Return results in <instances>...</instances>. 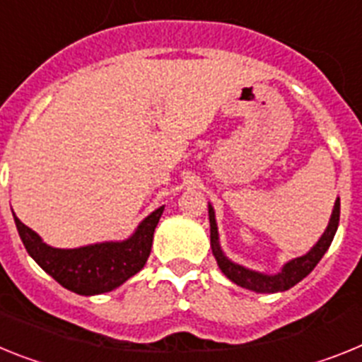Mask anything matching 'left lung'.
I'll return each instance as SVG.
<instances>
[{
	"label": "left lung",
	"mask_w": 362,
	"mask_h": 362,
	"mask_svg": "<svg viewBox=\"0 0 362 362\" xmlns=\"http://www.w3.org/2000/svg\"><path fill=\"white\" fill-rule=\"evenodd\" d=\"M339 218H341V199L337 197L335 205H333L332 218H329V223L328 227H326V230H324L322 236L319 238V242L315 243L310 251L305 252V255L298 256V258H293V260H289L287 264H284L280 273L265 274V273H260V271H252L249 269V267H243V265L240 264H234L230 258L225 256V252L221 251V245H219V234H218V223H216L214 206L209 203L212 255H214L221 273H223L230 282L236 284V286L251 289V291L255 293L287 291L289 287L296 286V284L300 282L302 278L308 276V274L315 269V265L319 264L320 258L324 256V252L328 251L329 245H332L333 242V236H335L337 233V227H339Z\"/></svg>",
	"instance_id": "obj_1"
}]
</instances>
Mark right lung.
Segmentation results:
<instances>
[{
    "label": "right lung",
    "mask_w": 362,
    "mask_h": 362,
    "mask_svg": "<svg viewBox=\"0 0 362 362\" xmlns=\"http://www.w3.org/2000/svg\"><path fill=\"white\" fill-rule=\"evenodd\" d=\"M165 206L141 221L135 233L122 242H100L76 249H58L43 242L40 234L21 223L14 214L18 234L27 252L60 286L76 295H102L113 291L137 274L146 264L153 233Z\"/></svg>",
    "instance_id": "obj_1"
}]
</instances>
